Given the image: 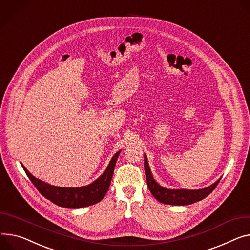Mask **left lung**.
Listing matches in <instances>:
<instances>
[{"label":"left lung","instance_id":"obj_1","mask_svg":"<svg viewBox=\"0 0 250 250\" xmlns=\"http://www.w3.org/2000/svg\"><path fill=\"white\" fill-rule=\"evenodd\" d=\"M144 169L147 180V185L152 193L158 201L170 205H188L200 201L212 192L220 181V178L206 188L189 190V189H167L159 185L153 178L146 154L144 155Z\"/></svg>","mask_w":250,"mask_h":250}]
</instances>
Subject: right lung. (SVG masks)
<instances>
[{"label":"right lung","mask_w":250,"mask_h":250,"mask_svg":"<svg viewBox=\"0 0 250 250\" xmlns=\"http://www.w3.org/2000/svg\"><path fill=\"white\" fill-rule=\"evenodd\" d=\"M119 154L120 151L116 152V154L112 157L108 167L104 171V173L98 179H96L89 185L82 187L54 186L34 177L23 164L22 167L24 168L26 174L28 175L32 183L39 190L43 196H45L47 199L58 206L75 209L96 204L104 198L109 189L114 168L115 165H116Z\"/></svg>","instance_id":"1"}]
</instances>
